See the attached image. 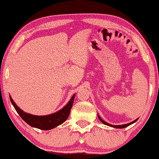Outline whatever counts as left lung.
<instances>
[{
  "label": "left lung",
  "instance_id": "left-lung-1",
  "mask_svg": "<svg viewBox=\"0 0 159 159\" xmlns=\"http://www.w3.org/2000/svg\"><path fill=\"white\" fill-rule=\"evenodd\" d=\"M98 118H99V120H100V121H101L102 122H103V124H105V125H108V126H111V127H113V128H126V127H128V126H129L130 125H131V124H133L134 122H135L136 121H137V120H134V121H133V122H130V123H128V124H125V125H111V124H109V123H107V122H105L104 121V120H103L101 119V117H100V116H99V115H98Z\"/></svg>",
  "mask_w": 159,
  "mask_h": 159
}]
</instances>
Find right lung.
<instances>
[{
	"label": "right lung",
	"instance_id": "right-lung-1",
	"mask_svg": "<svg viewBox=\"0 0 159 159\" xmlns=\"http://www.w3.org/2000/svg\"><path fill=\"white\" fill-rule=\"evenodd\" d=\"M9 98L10 100H11V103H12L15 110L26 123H28L29 125L32 126V127L39 128V129L41 130H50L62 124L67 119L68 116L70 115V109H71L72 106H73L75 94L70 99L69 103L62 109L56 112V113L47 116H35L25 113V112L22 111L20 108L16 105L11 97Z\"/></svg>",
	"mask_w": 159,
	"mask_h": 159
}]
</instances>
